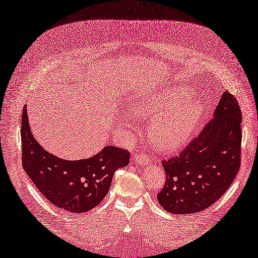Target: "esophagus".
Segmentation results:
<instances>
[{
    "instance_id": "34e87169",
    "label": "esophagus",
    "mask_w": 258,
    "mask_h": 258,
    "mask_svg": "<svg viewBox=\"0 0 258 258\" xmlns=\"http://www.w3.org/2000/svg\"><path fill=\"white\" fill-rule=\"evenodd\" d=\"M134 161L137 162V163H141L143 165H147L151 163V159L146 155V153H134Z\"/></svg>"
}]
</instances>
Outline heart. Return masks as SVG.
<instances>
[{"instance_id": "b5f03b06", "label": "heart", "mask_w": 258, "mask_h": 258, "mask_svg": "<svg viewBox=\"0 0 258 258\" xmlns=\"http://www.w3.org/2000/svg\"><path fill=\"white\" fill-rule=\"evenodd\" d=\"M137 116L151 117L148 136L156 147L174 150L191 136L202 115V104L183 86H174L164 94L147 96L134 103Z\"/></svg>"}]
</instances>
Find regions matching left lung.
<instances>
[{"label":"left lung","mask_w":258,"mask_h":258,"mask_svg":"<svg viewBox=\"0 0 258 258\" xmlns=\"http://www.w3.org/2000/svg\"><path fill=\"white\" fill-rule=\"evenodd\" d=\"M241 111L229 92L213 117L189 145L162 162L166 179L157 201L172 214H192L210 207L228 190L240 168Z\"/></svg>","instance_id":"left-lung-1"}]
</instances>
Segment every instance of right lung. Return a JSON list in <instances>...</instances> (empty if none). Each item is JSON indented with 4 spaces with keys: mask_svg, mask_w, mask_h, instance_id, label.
<instances>
[{
    "mask_svg": "<svg viewBox=\"0 0 258 258\" xmlns=\"http://www.w3.org/2000/svg\"><path fill=\"white\" fill-rule=\"evenodd\" d=\"M27 106L22 111V166L42 195L60 209L84 213L94 209L110 189L113 174L128 165V151L106 146L89 159L68 161L39 145L28 123Z\"/></svg>",
    "mask_w": 258,
    "mask_h": 258,
    "instance_id": "right-lung-1",
    "label": "right lung"
}]
</instances>
